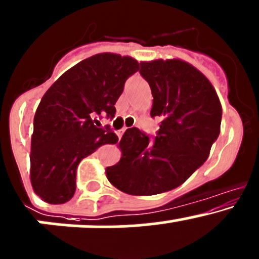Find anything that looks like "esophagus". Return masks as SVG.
Returning <instances> with one entry per match:
<instances>
[{
    "mask_svg": "<svg viewBox=\"0 0 259 259\" xmlns=\"http://www.w3.org/2000/svg\"><path fill=\"white\" fill-rule=\"evenodd\" d=\"M125 130H126V127H122V129L118 130V132H116V135H118L119 138H121L122 134H124V133H125Z\"/></svg>",
    "mask_w": 259,
    "mask_h": 259,
    "instance_id": "obj_1",
    "label": "esophagus"
}]
</instances>
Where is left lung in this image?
I'll return each mask as SVG.
<instances>
[{
  "label": "left lung",
  "mask_w": 259,
  "mask_h": 259,
  "mask_svg": "<svg viewBox=\"0 0 259 259\" xmlns=\"http://www.w3.org/2000/svg\"><path fill=\"white\" fill-rule=\"evenodd\" d=\"M140 67L160 129L154 141L138 127L127 129L119 141L120 161L105 172L125 194L150 196L184 184L207 160L221 130L222 107L211 81L187 62L155 59Z\"/></svg>",
  "instance_id": "1"
}]
</instances>
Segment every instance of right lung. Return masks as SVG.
<instances>
[{"mask_svg":"<svg viewBox=\"0 0 259 259\" xmlns=\"http://www.w3.org/2000/svg\"><path fill=\"white\" fill-rule=\"evenodd\" d=\"M139 70L137 59L99 53L68 69L43 95L31 138V184L52 205L68 202L75 192L79 162L118 137L95 126V116L114 118L125 80Z\"/></svg>","mask_w":259,"mask_h":259,"instance_id":"1","label":"right lung"}]
</instances>
